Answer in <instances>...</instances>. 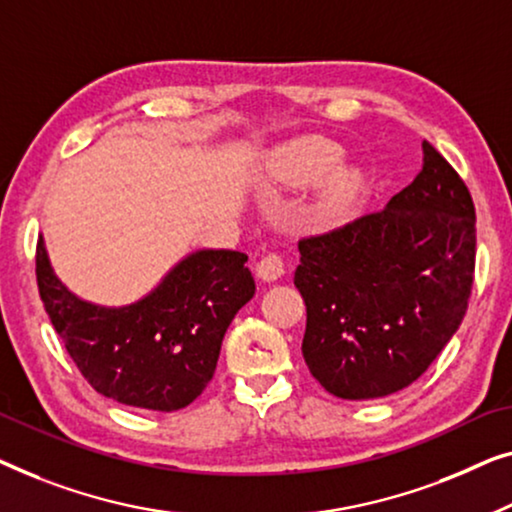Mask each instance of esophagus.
<instances>
[{
  "label": "esophagus",
  "instance_id": "obj_1",
  "mask_svg": "<svg viewBox=\"0 0 512 512\" xmlns=\"http://www.w3.org/2000/svg\"><path fill=\"white\" fill-rule=\"evenodd\" d=\"M255 273H257V278L264 280V283H273V280H278V278L285 273L283 257L276 255V253L264 255V257L257 262Z\"/></svg>",
  "mask_w": 512,
  "mask_h": 512
}]
</instances>
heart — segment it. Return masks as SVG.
<instances>
[{
    "instance_id": "b5f03b06",
    "label": "heart",
    "mask_w": 512,
    "mask_h": 512,
    "mask_svg": "<svg viewBox=\"0 0 512 512\" xmlns=\"http://www.w3.org/2000/svg\"><path fill=\"white\" fill-rule=\"evenodd\" d=\"M343 160V148L325 136H306L280 148L271 162L273 181L290 187H306L320 183L325 185L313 201L311 215L318 222H334L345 213L355 197L359 178L348 169L334 171Z\"/></svg>"
}]
</instances>
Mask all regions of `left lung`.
<instances>
[{
    "mask_svg": "<svg viewBox=\"0 0 512 512\" xmlns=\"http://www.w3.org/2000/svg\"><path fill=\"white\" fill-rule=\"evenodd\" d=\"M422 150V171L383 211L299 241L301 352L338 399H380L415 383L469 308L471 192L431 143Z\"/></svg>",
    "mask_w": 512,
    "mask_h": 512,
    "instance_id": "left-lung-1",
    "label": "left lung"
}]
</instances>
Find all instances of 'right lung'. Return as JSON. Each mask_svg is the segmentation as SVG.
<instances>
[{"mask_svg":"<svg viewBox=\"0 0 512 512\" xmlns=\"http://www.w3.org/2000/svg\"><path fill=\"white\" fill-rule=\"evenodd\" d=\"M246 262L239 250H197L143 299L99 306L55 276L39 236L37 283L64 348L99 394L171 413L190 406L211 383L225 331L253 299Z\"/></svg>","mask_w":512,"mask_h":512,"instance_id":"add662e5","label":"right lung"}]
</instances>
